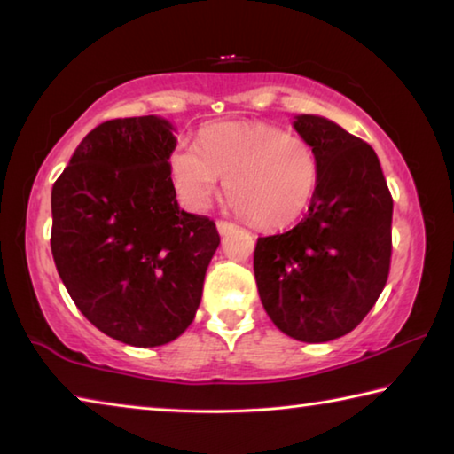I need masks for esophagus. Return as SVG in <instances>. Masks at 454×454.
Listing matches in <instances>:
<instances>
[{"label": "esophagus", "mask_w": 454, "mask_h": 454, "mask_svg": "<svg viewBox=\"0 0 454 454\" xmlns=\"http://www.w3.org/2000/svg\"><path fill=\"white\" fill-rule=\"evenodd\" d=\"M216 228H218L220 234H226V232H232L236 226L232 224V222H228V220H218L216 222Z\"/></svg>", "instance_id": "34e87169"}]
</instances>
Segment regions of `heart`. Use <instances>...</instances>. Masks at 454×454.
Here are the masks:
<instances>
[{"mask_svg": "<svg viewBox=\"0 0 454 454\" xmlns=\"http://www.w3.org/2000/svg\"><path fill=\"white\" fill-rule=\"evenodd\" d=\"M168 170L186 208H206L224 178L230 204L264 228L288 226L301 218L320 178L312 145L266 121L204 126L198 132V150L180 144Z\"/></svg>", "mask_w": 454, "mask_h": 454, "instance_id": "1", "label": "heart"}]
</instances>
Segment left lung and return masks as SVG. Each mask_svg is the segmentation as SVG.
Segmentation results:
<instances>
[{"label":"left lung","mask_w":454,"mask_h":454,"mask_svg":"<svg viewBox=\"0 0 454 454\" xmlns=\"http://www.w3.org/2000/svg\"><path fill=\"white\" fill-rule=\"evenodd\" d=\"M320 178L309 214L288 232L258 238L254 276L268 317L302 342L355 330L387 284L393 196L374 150L334 121L298 116Z\"/></svg>","instance_id":"left-lung-1"}]
</instances>
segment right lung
Here are the masks:
<instances>
[{"label":"right lung","mask_w":454,"mask_h":454,"mask_svg":"<svg viewBox=\"0 0 454 454\" xmlns=\"http://www.w3.org/2000/svg\"><path fill=\"white\" fill-rule=\"evenodd\" d=\"M172 129L156 116L107 120L51 190L59 278L91 325L129 347H160L192 325L220 244L214 220L180 210Z\"/></svg>","instance_id":"right-lung-1"}]
</instances>
